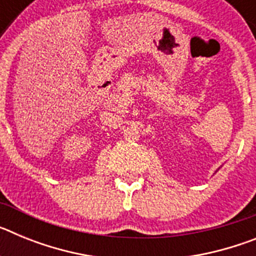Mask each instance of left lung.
Returning <instances> with one entry per match:
<instances>
[{"mask_svg": "<svg viewBox=\"0 0 256 256\" xmlns=\"http://www.w3.org/2000/svg\"><path fill=\"white\" fill-rule=\"evenodd\" d=\"M216 172H218V170H216Z\"/></svg>", "mask_w": 256, "mask_h": 256, "instance_id": "8db88e82", "label": "left lung"}]
</instances>
